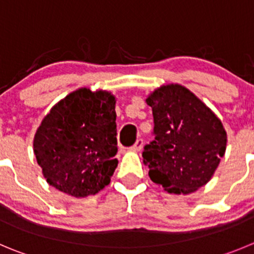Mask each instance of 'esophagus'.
Returning <instances> with one entry per match:
<instances>
[{
    "mask_svg": "<svg viewBox=\"0 0 254 254\" xmlns=\"http://www.w3.org/2000/svg\"><path fill=\"white\" fill-rule=\"evenodd\" d=\"M142 146H143V139L138 138V139H137V141H136V143H134L133 146L131 147V149H132V151L138 152V151H141V149H142Z\"/></svg>",
    "mask_w": 254,
    "mask_h": 254,
    "instance_id": "1",
    "label": "esophagus"
}]
</instances>
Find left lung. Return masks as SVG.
<instances>
[{
    "instance_id": "left-lung-1",
    "label": "left lung",
    "mask_w": 254,
    "mask_h": 254,
    "mask_svg": "<svg viewBox=\"0 0 254 254\" xmlns=\"http://www.w3.org/2000/svg\"><path fill=\"white\" fill-rule=\"evenodd\" d=\"M146 102L154 122V139L142 153L149 178L170 193L194 192L211 180L224 156L223 125L181 84L159 87Z\"/></svg>"
}]
</instances>
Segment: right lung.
Listing matches in <instances>:
<instances>
[{
    "instance_id": "add662e5",
    "label": "right lung",
    "mask_w": 254,
    "mask_h": 254,
    "mask_svg": "<svg viewBox=\"0 0 254 254\" xmlns=\"http://www.w3.org/2000/svg\"><path fill=\"white\" fill-rule=\"evenodd\" d=\"M116 98L79 88L53 106L33 138L43 177L73 197L96 194L117 167Z\"/></svg>"
}]
</instances>
